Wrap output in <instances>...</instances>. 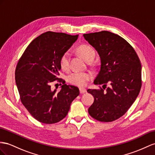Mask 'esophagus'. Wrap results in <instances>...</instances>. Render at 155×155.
<instances>
[{
    "label": "esophagus",
    "instance_id": "obj_1",
    "mask_svg": "<svg viewBox=\"0 0 155 155\" xmlns=\"http://www.w3.org/2000/svg\"><path fill=\"white\" fill-rule=\"evenodd\" d=\"M79 90H80V93H81V94H84V93L86 92V90L84 89V88H81Z\"/></svg>",
    "mask_w": 155,
    "mask_h": 155
}]
</instances>
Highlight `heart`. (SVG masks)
<instances>
[{"instance_id":"obj_1","label":"heart","mask_w":155,"mask_h":155,"mask_svg":"<svg viewBox=\"0 0 155 155\" xmlns=\"http://www.w3.org/2000/svg\"><path fill=\"white\" fill-rule=\"evenodd\" d=\"M77 53L87 62L92 61L95 56V50L93 48L88 45H82L77 48ZM59 64L63 70H67L69 67V54L65 52L59 59ZM91 74L88 73H73L69 75V81L73 85L84 86L87 81L91 78Z\"/></svg>"}]
</instances>
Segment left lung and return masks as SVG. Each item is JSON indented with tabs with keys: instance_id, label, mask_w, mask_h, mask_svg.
Wrapping results in <instances>:
<instances>
[{
	"instance_id": "8db88e82",
	"label": "left lung",
	"mask_w": 155,
	"mask_h": 155,
	"mask_svg": "<svg viewBox=\"0 0 155 155\" xmlns=\"http://www.w3.org/2000/svg\"><path fill=\"white\" fill-rule=\"evenodd\" d=\"M100 55V69L94 84H110L106 90L88 89L94 97L88 109L92 118L112 122L127 112L141 87V65L133 47L118 35L107 31L84 34Z\"/></svg>"
}]
</instances>
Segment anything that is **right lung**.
<instances>
[{
  "mask_svg": "<svg viewBox=\"0 0 155 155\" xmlns=\"http://www.w3.org/2000/svg\"><path fill=\"white\" fill-rule=\"evenodd\" d=\"M78 35L48 31L35 38L21 55L15 72L20 100L36 120L54 124L64 118L71 103L80 92L76 86L58 79L59 59L77 41ZM63 83L59 92L51 89V83Z\"/></svg>",
  "mask_w": 155,
  "mask_h": 155,
  "instance_id": "1",
  "label": "right lung"
}]
</instances>
